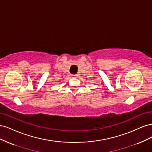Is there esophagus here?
<instances>
[{"mask_svg":"<svg viewBox=\"0 0 152 152\" xmlns=\"http://www.w3.org/2000/svg\"><path fill=\"white\" fill-rule=\"evenodd\" d=\"M73 78H75V75H73Z\"/></svg>","mask_w":152,"mask_h":152,"instance_id":"esophagus-1","label":"esophagus"}]
</instances>
